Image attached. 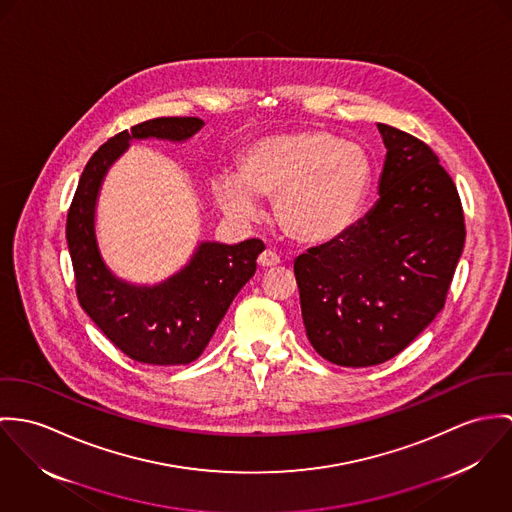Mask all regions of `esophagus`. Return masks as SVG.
<instances>
[{"mask_svg":"<svg viewBox=\"0 0 512 512\" xmlns=\"http://www.w3.org/2000/svg\"><path fill=\"white\" fill-rule=\"evenodd\" d=\"M257 263H259L263 269H269V267H277V265L281 263V257H279L275 251L267 249V251H263V253L259 255Z\"/></svg>","mask_w":512,"mask_h":512,"instance_id":"obj_1","label":"esophagus"}]
</instances>
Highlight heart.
Returning <instances> with one entry per match:
<instances>
[{"instance_id":"1","label":"heart","mask_w":512,"mask_h":512,"mask_svg":"<svg viewBox=\"0 0 512 512\" xmlns=\"http://www.w3.org/2000/svg\"><path fill=\"white\" fill-rule=\"evenodd\" d=\"M373 163L367 151L326 129H304L255 141L237 172L214 178L218 206L233 220L261 214L259 198H275L279 224L304 243H328L351 228L367 200Z\"/></svg>"}]
</instances>
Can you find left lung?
<instances>
[{
	"mask_svg": "<svg viewBox=\"0 0 512 512\" xmlns=\"http://www.w3.org/2000/svg\"><path fill=\"white\" fill-rule=\"evenodd\" d=\"M387 147L377 204L294 261L312 347L341 367L389 361L444 308L465 243L461 200L438 155L377 123Z\"/></svg>",
	"mask_w": 512,
	"mask_h": 512,
	"instance_id": "obj_1",
	"label": "left lung"
}]
</instances>
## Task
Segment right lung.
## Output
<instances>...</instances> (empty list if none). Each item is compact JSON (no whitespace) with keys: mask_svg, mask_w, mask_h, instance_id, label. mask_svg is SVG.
Here are the masks:
<instances>
[{"mask_svg":"<svg viewBox=\"0 0 512 512\" xmlns=\"http://www.w3.org/2000/svg\"><path fill=\"white\" fill-rule=\"evenodd\" d=\"M200 117H157L133 125L104 143L80 176L66 218V241L82 310L127 357L147 365H186L200 357L235 294L257 269L265 245L202 241L190 263L155 286L117 279L100 255L96 202L104 176L131 139L186 141L200 131Z\"/></svg>","mask_w":512,"mask_h":512,"instance_id":"right-lung-1","label":"right lung"}]
</instances>
